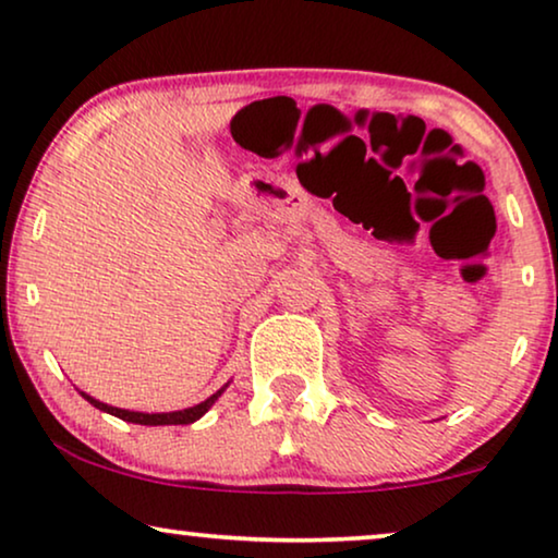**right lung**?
Wrapping results in <instances>:
<instances>
[{"label":"right lung","instance_id":"add662e5","mask_svg":"<svg viewBox=\"0 0 558 558\" xmlns=\"http://www.w3.org/2000/svg\"><path fill=\"white\" fill-rule=\"evenodd\" d=\"M228 384H231V380H228ZM228 384H226L223 388H218V391L213 393L210 399H205V401H201V403H195V407L182 409V411H167V414H144V411L117 409V407H109V403L98 401V399H94V396H88V393H83V391H81V396L90 403V407H96L98 411H106V414H111V416L124 418V422L144 424V426H167V424H193V422H197V418H201V416L205 414V411H208V409L213 407V403L218 401V396L226 391Z\"/></svg>","mask_w":558,"mask_h":558}]
</instances>
